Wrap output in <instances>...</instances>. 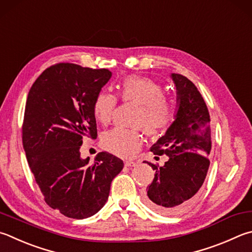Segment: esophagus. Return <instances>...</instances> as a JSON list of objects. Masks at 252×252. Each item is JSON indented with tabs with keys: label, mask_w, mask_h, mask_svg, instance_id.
<instances>
[{
	"label": "esophagus",
	"mask_w": 252,
	"mask_h": 252,
	"mask_svg": "<svg viewBox=\"0 0 252 252\" xmlns=\"http://www.w3.org/2000/svg\"><path fill=\"white\" fill-rule=\"evenodd\" d=\"M125 165L127 166V167L135 166V165H136V162H133V161H126V162H125Z\"/></svg>",
	"instance_id": "obj_1"
}]
</instances>
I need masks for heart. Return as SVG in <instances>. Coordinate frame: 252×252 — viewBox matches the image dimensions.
<instances>
[{"mask_svg":"<svg viewBox=\"0 0 252 252\" xmlns=\"http://www.w3.org/2000/svg\"><path fill=\"white\" fill-rule=\"evenodd\" d=\"M119 94L123 101L140 106L134 125L142 126L149 134H157L171 125L174 119V104L163 95V88L145 77L130 76L119 86ZM117 106L113 94L100 93L94 103V113L97 120L107 125L111 120ZM142 134L138 130L116 127L102 135V145L110 152L122 158H131L142 145Z\"/></svg>","mask_w":252,"mask_h":252,"instance_id":"1","label":"heart"}]
</instances>
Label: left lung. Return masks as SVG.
Listing matches in <instances>:
<instances>
[{"instance_id":"1","label":"left lung","mask_w":252,"mask_h":252,"mask_svg":"<svg viewBox=\"0 0 252 252\" xmlns=\"http://www.w3.org/2000/svg\"><path fill=\"white\" fill-rule=\"evenodd\" d=\"M176 88V112L165 134L151 148L154 154H165L168 161L155 170L146 187L144 202L163 215L182 214L197 198L207 175L212 151L210 118L207 106L196 86L186 77L171 74Z\"/></svg>"}]
</instances>
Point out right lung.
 Instances as JSON below:
<instances>
[{"label": "right lung", "instance_id": "1", "mask_svg": "<svg viewBox=\"0 0 252 252\" xmlns=\"http://www.w3.org/2000/svg\"><path fill=\"white\" fill-rule=\"evenodd\" d=\"M111 76L108 69L57 63L27 95L22 130L27 162L45 202L69 218L97 214L123 168L122 159L108 152L94 164L80 157L84 140L97 138L94 103Z\"/></svg>", "mask_w": 252, "mask_h": 252}]
</instances>
